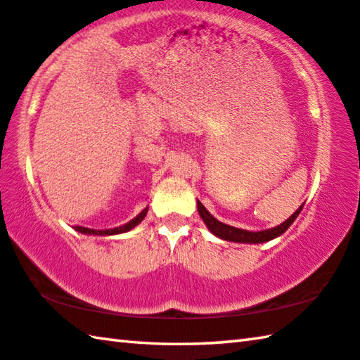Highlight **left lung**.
<instances>
[{
	"label": "left lung",
	"instance_id": "left-lung-1",
	"mask_svg": "<svg viewBox=\"0 0 360 360\" xmlns=\"http://www.w3.org/2000/svg\"><path fill=\"white\" fill-rule=\"evenodd\" d=\"M197 205H198L200 217L203 219V222L206 224V227L210 229L211 233H214L216 236H219V238L233 241V243H265V241L276 238V236L283 235L284 231L290 227L292 222L295 221L297 216L300 214V211L303 208V206H300V208H298L294 214L288 219V221H284L281 225H278V227H275V229L262 230V231H248V230L235 229V227H231V225L219 222L217 219H214L210 214L208 210H206L202 203L197 202Z\"/></svg>",
	"mask_w": 360,
	"mask_h": 360
}]
</instances>
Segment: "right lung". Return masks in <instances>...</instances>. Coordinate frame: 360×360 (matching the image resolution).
Instances as JSON below:
<instances>
[{
  "label": "right lung",
  "mask_w": 360,
  "mask_h": 360,
  "mask_svg": "<svg viewBox=\"0 0 360 360\" xmlns=\"http://www.w3.org/2000/svg\"><path fill=\"white\" fill-rule=\"evenodd\" d=\"M146 212H148V208L143 210V211L139 212V214H138L135 219H131L130 222H127V224H124V225H120V227H114V229H108V230H94V229L77 227L76 230L82 231V233H90V235H115V233H124V231H129V230H131L133 227H135V225H138L139 222H141L143 219H144V216H146Z\"/></svg>",
  "instance_id": "right-lung-1"
}]
</instances>
